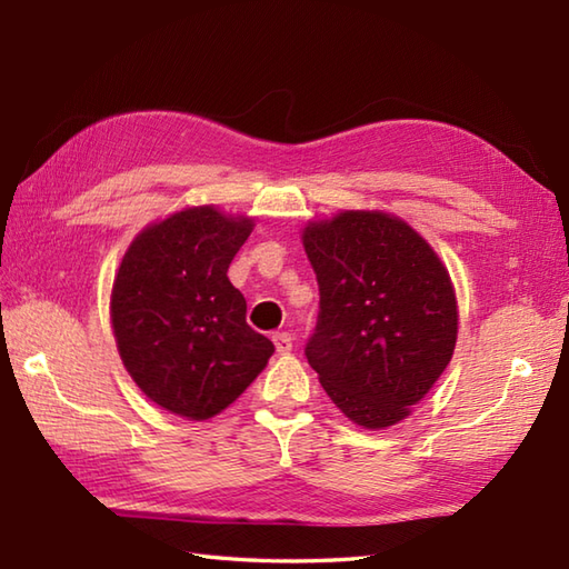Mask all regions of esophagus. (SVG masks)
<instances>
[{
  "mask_svg": "<svg viewBox=\"0 0 569 569\" xmlns=\"http://www.w3.org/2000/svg\"><path fill=\"white\" fill-rule=\"evenodd\" d=\"M273 345L278 355H291L293 352V337L288 332H278L273 335Z\"/></svg>",
  "mask_w": 569,
  "mask_h": 569,
  "instance_id": "1",
  "label": "esophagus"
}]
</instances>
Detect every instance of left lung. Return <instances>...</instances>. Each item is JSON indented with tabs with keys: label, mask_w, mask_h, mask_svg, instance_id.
Listing matches in <instances>:
<instances>
[{
	"label": "left lung",
	"mask_w": 569,
	"mask_h": 569,
	"mask_svg": "<svg viewBox=\"0 0 569 569\" xmlns=\"http://www.w3.org/2000/svg\"><path fill=\"white\" fill-rule=\"evenodd\" d=\"M303 247L320 286L308 365L357 426H396L455 352L459 316L447 266L413 227L383 210L312 220Z\"/></svg>",
	"instance_id": "obj_1"
}]
</instances>
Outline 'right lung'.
<instances>
[{
  "instance_id": "1",
  "label": "right lung",
  "mask_w": 569,
  "mask_h": 569,
  "mask_svg": "<svg viewBox=\"0 0 569 569\" xmlns=\"http://www.w3.org/2000/svg\"><path fill=\"white\" fill-rule=\"evenodd\" d=\"M253 217L198 204L151 222L119 263L110 318L119 357L143 396L188 420L234 403L273 355L247 325L227 269Z\"/></svg>"
}]
</instances>
